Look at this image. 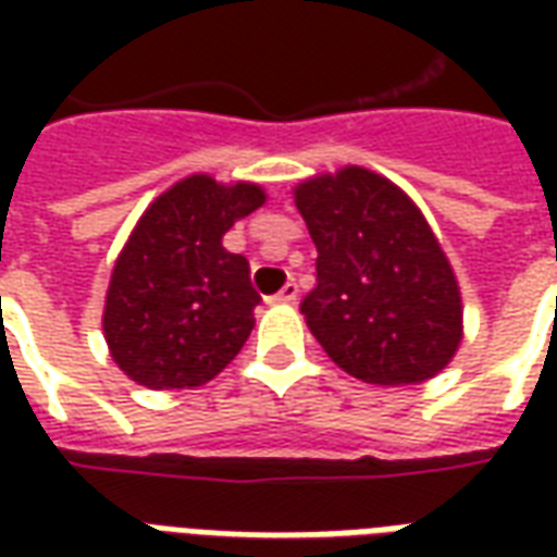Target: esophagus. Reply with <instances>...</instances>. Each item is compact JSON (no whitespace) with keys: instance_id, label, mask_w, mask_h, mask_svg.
Segmentation results:
<instances>
[{"instance_id":"1","label":"esophagus","mask_w":557,"mask_h":557,"mask_svg":"<svg viewBox=\"0 0 557 557\" xmlns=\"http://www.w3.org/2000/svg\"><path fill=\"white\" fill-rule=\"evenodd\" d=\"M298 295V286L295 283H286L283 289H280V298H295Z\"/></svg>"}]
</instances>
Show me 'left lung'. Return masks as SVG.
<instances>
[{
	"label": "left lung",
	"instance_id": "8db88e82",
	"mask_svg": "<svg viewBox=\"0 0 557 557\" xmlns=\"http://www.w3.org/2000/svg\"><path fill=\"white\" fill-rule=\"evenodd\" d=\"M262 202L256 184L187 175L148 206L103 307V337L125 375L175 391L206 385L235 361L262 298L247 259L230 253L223 235Z\"/></svg>",
	"mask_w": 557,
	"mask_h": 557
}]
</instances>
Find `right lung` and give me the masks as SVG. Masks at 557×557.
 Returning a JSON list of instances; mask_svg holds the SVG:
<instances>
[{
  "mask_svg": "<svg viewBox=\"0 0 557 557\" xmlns=\"http://www.w3.org/2000/svg\"><path fill=\"white\" fill-rule=\"evenodd\" d=\"M315 244L301 301L327 358L370 385L442 373L462 339L459 286L426 220L394 184L361 166L295 187Z\"/></svg>",
  "mask_w": 557,
  "mask_h": 557,
  "instance_id": "obj_1",
  "label": "right lung"
}]
</instances>
